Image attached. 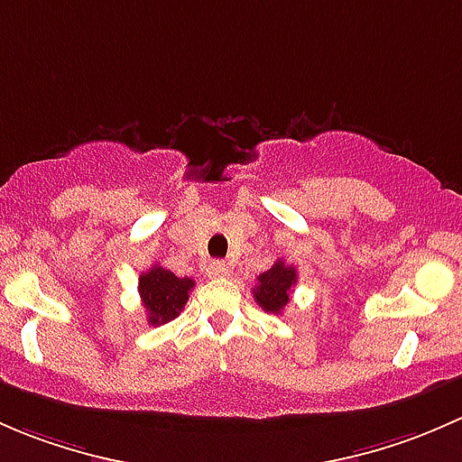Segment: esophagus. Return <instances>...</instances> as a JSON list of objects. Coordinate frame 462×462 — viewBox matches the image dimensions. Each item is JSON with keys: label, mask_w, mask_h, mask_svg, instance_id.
<instances>
[{"label": "esophagus", "mask_w": 462, "mask_h": 462, "mask_svg": "<svg viewBox=\"0 0 462 462\" xmlns=\"http://www.w3.org/2000/svg\"><path fill=\"white\" fill-rule=\"evenodd\" d=\"M207 271L211 278H225V275H229V264L222 263V260H213Z\"/></svg>", "instance_id": "obj_1"}]
</instances>
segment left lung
Returning a JSON list of instances; mask_svg holds the SVG:
<instances>
[{
    "label": "left lung",
    "mask_w": 462,
    "mask_h": 462,
    "mask_svg": "<svg viewBox=\"0 0 462 462\" xmlns=\"http://www.w3.org/2000/svg\"><path fill=\"white\" fill-rule=\"evenodd\" d=\"M298 273L296 266L287 264L284 260H275L269 271L258 275V284L254 289V298L266 313H282L289 304V293L296 287Z\"/></svg>",
    "instance_id": "1"
}]
</instances>
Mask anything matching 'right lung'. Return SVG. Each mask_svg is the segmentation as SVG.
<instances>
[{"instance_id": "add662e5", "label": "right lung", "mask_w": 462, "mask_h": 462, "mask_svg": "<svg viewBox=\"0 0 462 462\" xmlns=\"http://www.w3.org/2000/svg\"><path fill=\"white\" fill-rule=\"evenodd\" d=\"M196 287L191 278H178L164 266L153 264L146 273L140 275L137 291L146 309L149 325L158 327L180 316L189 300V291Z\"/></svg>"}]
</instances>
